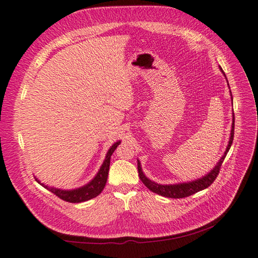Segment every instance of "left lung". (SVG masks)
<instances>
[{
  "mask_svg": "<svg viewBox=\"0 0 258 258\" xmlns=\"http://www.w3.org/2000/svg\"><path fill=\"white\" fill-rule=\"evenodd\" d=\"M221 72H223V70H221ZM234 131H235V115H234V118H233V127H231L229 143H228V146H227V149H226V152L223 155V158L219 160L218 164H217L215 168L211 170V172H209L206 176H204V178L192 181V182H189V183L170 184V185L158 184V183H155V182H153V181H151V180L146 178L144 173L142 172V169H141V163L138 161V170H139V175H140L141 181H142V182L145 184L146 188L152 191V192H155V194H158L160 196H163V197H168V198H174V199H176V198H185V197L195 195L196 192H198V191H201V190H204L206 188H208V186L216 180L217 176H218L220 168H221V164H223L226 155H227V153H228L231 144H233Z\"/></svg>",
  "mask_w": 258,
  "mask_h": 258,
  "instance_id": "left-lung-1",
  "label": "left lung"
}]
</instances>
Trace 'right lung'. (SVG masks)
<instances>
[{
	"label": "right lung",
	"instance_id": "add662e5",
	"mask_svg": "<svg viewBox=\"0 0 258 258\" xmlns=\"http://www.w3.org/2000/svg\"><path fill=\"white\" fill-rule=\"evenodd\" d=\"M120 142H116L112 148L108 150L107 154H106V159L104 161L103 165L100 166L97 175L90 181L88 184H86L82 188L75 189V190H60V189H54V188H48L47 185L40 183L45 189L51 191L53 195H55L61 200L66 201V203H72V204H78V203H84V201H87L97 197L100 192H102L103 189L105 188L106 181H107L108 176V171H109V163H110V155L113 154L114 151L119 145Z\"/></svg>",
	"mask_w": 258,
	"mask_h": 258
}]
</instances>
